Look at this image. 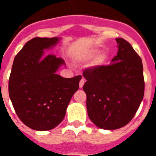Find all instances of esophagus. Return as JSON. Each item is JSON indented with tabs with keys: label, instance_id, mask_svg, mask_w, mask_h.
Returning a JSON list of instances; mask_svg holds the SVG:
<instances>
[{
	"label": "esophagus",
	"instance_id": "obj_1",
	"mask_svg": "<svg viewBox=\"0 0 156 156\" xmlns=\"http://www.w3.org/2000/svg\"><path fill=\"white\" fill-rule=\"evenodd\" d=\"M84 83H85V80L81 79L80 81V87L82 88L83 86V84H84Z\"/></svg>",
	"mask_w": 156,
	"mask_h": 156
}]
</instances>
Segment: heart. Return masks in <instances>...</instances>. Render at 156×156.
Wrapping results in <instances>:
<instances>
[{"instance_id": "obj_1", "label": "heart", "mask_w": 156, "mask_h": 156, "mask_svg": "<svg viewBox=\"0 0 156 156\" xmlns=\"http://www.w3.org/2000/svg\"><path fill=\"white\" fill-rule=\"evenodd\" d=\"M98 53V50H93L89 55V57L90 58H94L97 55V54ZM107 57H106L105 55L104 54H101V55H99L98 56H97V58H95L94 63L96 65H102L105 62Z\"/></svg>"}]
</instances>
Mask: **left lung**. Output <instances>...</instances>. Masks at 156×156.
<instances>
[{
  "label": "left lung",
  "instance_id": "8db88e82",
  "mask_svg": "<svg viewBox=\"0 0 156 156\" xmlns=\"http://www.w3.org/2000/svg\"><path fill=\"white\" fill-rule=\"evenodd\" d=\"M115 41L118 52L111 64L87 68L83 73L87 80L83 89L88 116L105 129L129 123L144 94L142 60L129 42L122 38Z\"/></svg>",
  "mask_w": 156,
  "mask_h": 156
}]
</instances>
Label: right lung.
Segmentation results:
<instances>
[{"label":"right lung","mask_w":156,"mask_h":156,"mask_svg":"<svg viewBox=\"0 0 156 156\" xmlns=\"http://www.w3.org/2000/svg\"><path fill=\"white\" fill-rule=\"evenodd\" d=\"M58 38L35 37L27 41L12 65L8 92L20 120L35 130H49L64 119L81 76L63 78L55 72L65 62L55 55H44Z\"/></svg>","instance_id":"right-lung-1"}]
</instances>
